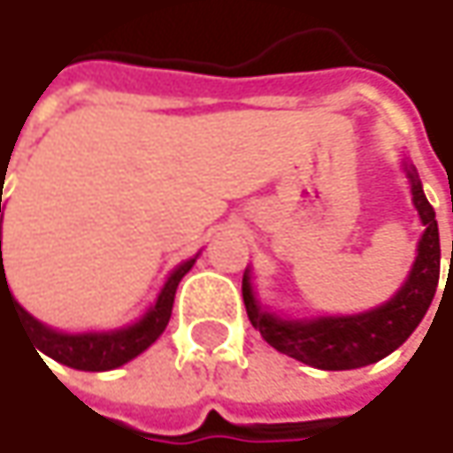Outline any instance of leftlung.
Segmentation results:
<instances>
[{"label": "left lung", "instance_id": "obj_1", "mask_svg": "<svg viewBox=\"0 0 453 453\" xmlns=\"http://www.w3.org/2000/svg\"><path fill=\"white\" fill-rule=\"evenodd\" d=\"M412 185V203L423 219V240L418 244V257L410 278L384 307H376L353 317H319L311 322H288L257 307L252 296L250 278H242V299L247 317L255 330L273 345L275 350L325 372L361 369L381 361L397 350L412 330L420 325L436 296L441 273V244H438L436 211L428 203L423 185L412 165H404Z\"/></svg>", "mask_w": 453, "mask_h": 453}]
</instances>
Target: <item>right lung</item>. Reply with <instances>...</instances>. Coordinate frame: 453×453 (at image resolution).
<instances>
[{"instance_id": "right-lung-1", "label": "right lung", "mask_w": 453, "mask_h": 453, "mask_svg": "<svg viewBox=\"0 0 453 453\" xmlns=\"http://www.w3.org/2000/svg\"><path fill=\"white\" fill-rule=\"evenodd\" d=\"M0 211H2V190H0ZM0 234H2V219H0ZM196 260H188L182 263L180 268L173 271V275L167 278L157 304L146 311L144 317L126 327V330H115V333H87V335H64V333H56L46 325H41L38 319H33L25 309L17 304L7 288V278H4V265H2V240H0V304L2 296L7 294L15 314L22 319V325L27 327L30 338L35 342L38 350H43L46 356H50L53 361L64 364V366H72V369H80V372H111L118 369L123 364H128L131 358H136L142 350H146L154 340L159 338L170 322V314H173V302H175V291H178V283L182 280V275L193 268Z\"/></svg>"}]
</instances>
